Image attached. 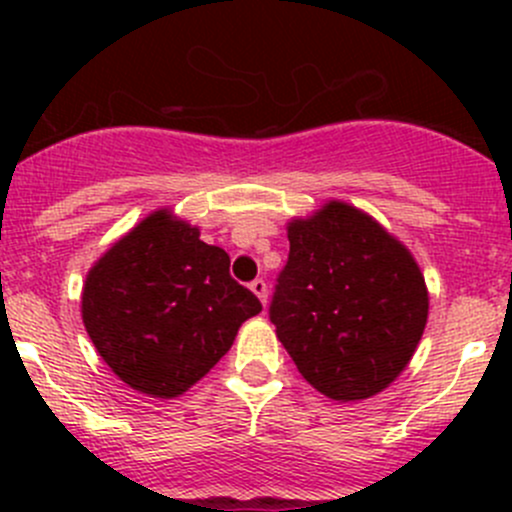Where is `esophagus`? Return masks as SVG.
Wrapping results in <instances>:
<instances>
[{
    "instance_id": "obj_1",
    "label": "esophagus",
    "mask_w": 512,
    "mask_h": 512,
    "mask_svg": "<svg viewBox=\"0 0 512 512\" xmlns=\"http://www.w3.org/2000/svg\"><path fill=\"white\" fill-rule=\"evenodd\" d=\"M250 289L257 294V299H260L262 304H267V285H265V280L250 282Z\"/></svg>"
}]
</instances>
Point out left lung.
I'll list each match as a JSON object with an SVG mask.
<instances>
[{
    "mask_svg": "<svg viewBox=\"0 0 512 512\" xmlns=\"http://www.w3.org/2000/svg\"><path fill=\"white\" fill-rule=\"evenodd\" d=\"M289 260L272 297L277 339L327 399H371L409 366L428 287L409 247L369 213L327 200L287 223Z\"/></svg>",
    "mask_w": 512,
    "mask_h": 512,
    "instance_id": "obj_1",
    "label": "left lung"
}]
</instances>
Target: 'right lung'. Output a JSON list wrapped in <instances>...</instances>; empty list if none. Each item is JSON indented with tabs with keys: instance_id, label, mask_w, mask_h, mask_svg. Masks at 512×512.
<instances>
[{
	"instance_id": "add662e5",
	"label": "right lung",
	"mask_w": 512,
	"mask_h": 512,
	"mask_svg": "<svg viewBox=\"0 0 512 512\" xmlns=\"http://www.w3.org/2000/svg\"><path fill=\"white\" fill-rule=\"evenodd\" d=\"M262 312L230 277L223 247L160 208L94 262L81 317L113 374L153 399H175L230 352L242 322Z\"/></svg>"
}]
</instances>
